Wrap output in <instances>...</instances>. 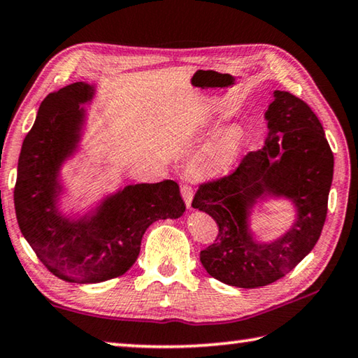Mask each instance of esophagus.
<instances>
[{
    "label": "esophagus",
    "mask_w": 358,
    "mask_h": 358,
    "mask_svg": "<svg viewBox=\"0 0 358 358\" xmlns=\"http://www.w3.org/2000/svg\"><path fill=\"white\" fill-rule=\"evenodd\" d=\"M180 189H181V196H183V199H185L186 207H187V208H192V197H194V191H192L191 185L183 183V185L180 186Z\"/></svg>",
    "instance_id": "esophagus-1"
}]
</instances>
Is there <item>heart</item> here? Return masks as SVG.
I'll return each instance as SVG.
<instances>
[{
    "label": "heart",
    "instance_id": "1",
    "mask_svg": "<svg viewBox=\"0 0 358 358\" xmlns=\"http://www.w3.org/2000/svg\"><path fill=\"white\" fill-rule=\"evenodd\" d=\"M240 147V134L238 132H229V134L224 136L220 142L216 143V147L211 150V161L216 162V164H227L230 157L234 156L235 151Z\"/></svg>",
    "mask_w": 358,
    "mask_h": 358
}]
</instances>
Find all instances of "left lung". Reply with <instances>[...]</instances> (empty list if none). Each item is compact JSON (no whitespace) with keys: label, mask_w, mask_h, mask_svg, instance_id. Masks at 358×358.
Returning <instances> with one entry per match:
<instances>
[{"label":"left lung","mask_w":358,"mask_h":358,"mask_svg":"<svg viewBox=\"0 0 358 358\" xmlns=\"http://www.w3.org/2000/svg\"><path fill=\"white\" fill-rule=\"evenodd\" d=\"M265 112L268 137L226 177L199 186L192 207L208 213L220 232L201 251L210 276L229 286L254 289L286 276L311 252L322 232L333 180V153L311 107L276 90ZM265 196L294 203L297 220L270 244L252 238L247 217Z\"/></svg>","instance_id":"left-lung-1"}]
</instances>
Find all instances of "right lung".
Segmentation results:
<instances>
[{
    "instance_id": "obj_1",
    "label": "right lung",
    "mask_w": 358,
    "mask_h": 358,
    "mask_svg": "<svg viewBox=\"0 0 358 358\" xmlns=\"http://www.w3.org/2000/svg\"><path fill=\"white\" fill-rule=\"evenodd\" d=\"M94 87L83 82L50 93L41 102L22 145L14 189L23 237L48 271L68 282H102L128 271L142 237L157 220H177L186 205L172 180L129 185L78 220L58 208L59 169L80 142L85 108Z\"/></svg>"
}]
</instances>
